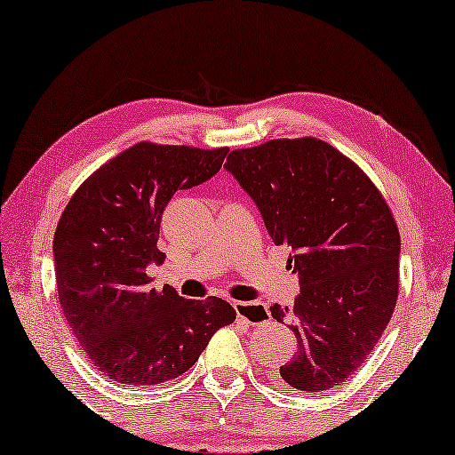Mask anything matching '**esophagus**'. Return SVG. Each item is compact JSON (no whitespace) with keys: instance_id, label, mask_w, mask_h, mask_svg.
I'll use <instances>...</instances> for the list:
<instances>
[{"instance_id":"1","label":"esophagus","mask_w":455,"mask_h":455,"mask_svg":"<svg viewBox=\"0 0 455 455\" xmlns=\"http://www.w3.org/2000/svg\"><path fill=\"white\" fill-rule=\"evenodd\" d=\"M234 310L238 319L248 323V325H257L269 316V308L265 302H234Z\"/></svg>"}]
</instances>
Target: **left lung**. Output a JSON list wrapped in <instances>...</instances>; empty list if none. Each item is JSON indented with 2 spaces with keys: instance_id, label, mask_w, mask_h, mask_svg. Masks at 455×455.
I'll list each match as a JSON object with an SVG mask.
<instances>
[{
  "instance_id": "obj_1",
  "label": "left lung",
  "mask_w": 455,
  "mask_h": 455,
  "mask_svg": "<svg viewBox=\"0 0 455 455\" xmlns=\"http://www.w3.org/2000/svg\"><path fill=\"white\" fill-rule=\"evenodd\" d=\"M228 172L252 196L275 244L291 248L300 277L290 316L298 352L279 375L290 387L344 383L377 346L400 288V229L387 201L350 157L325 140L275 139L228 155Z\"/></svg>"
}]
</instances>
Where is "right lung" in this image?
Listing matches in <instances>:
<instances>
[{"label": "right lung", "mask_w": 455, "mask_h": 455, "mask_svg": "<svg viewBox=\"0 0 455 455\" xmlns=\"http://www.w3.org/2000/svg\"><path fill=\"white\" fill-rule=\"evenodd\" d=\"M228 147L136 142L92 172L53 235L58 298L72 335L103 375L124 385L172 381L235 319L226 300L151 288L161 215L178 190L220 172Z\"/></svg>", "instance_id": "add662e5"}]
</instances>
